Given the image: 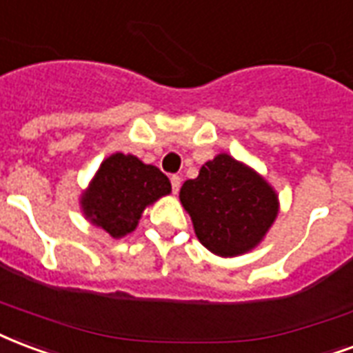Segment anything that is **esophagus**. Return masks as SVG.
Segmentation results:
<instances>
[{"label": "esophagus", "mask_w": 353, "mask_h": 353, "mask_svg": "<svg viewBox=\"0 0 353 353\" xmlns=\"http://www.w3.org/2000/svg\"><path fill=\"white\" fill-rule=\"evenodd\" d=\"M170 181H172V190H174V192H177V190H179V187H181V177L177 176V174H174V176L170 177Z\"/></svg>", "instance_id": "obj_1"}]
</instances>
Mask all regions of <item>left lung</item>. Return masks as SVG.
<instances>
[{"mask_svg": "<svg viewBox=\"0 0 353 353\" xmlns=\"http://www.w3.org/2000/svg\"><path fill=\"white\" fill-rule=\"evenodd\" d=\"M179 200L205 249L232 258L256 247L279 213V198L265 179L226 153L187 179Z\"/></svg>", "mask_w": 353, "mask_h": 353, "instance_id": "left-lung-1", "label": "left lung"}]
</instances>
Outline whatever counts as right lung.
<instances>
[{
    "instance_id": "right-lung-1",
    "label": "right lung",
    "mask_w": 353,
    "mask_h": 353,
    "mask_svg": "<svg viewBox=\"0 0 353 353\" xmlns=\"http://www.w3.org/2000/svg\"><path fill=\"white\" fill-rule=\"evenodd\" d=\"M170 190V179L157 166L114 153L97 170L80 203L85 219L117 239L137 228L143 210Z\"/></svg>"
}]
</instances>
